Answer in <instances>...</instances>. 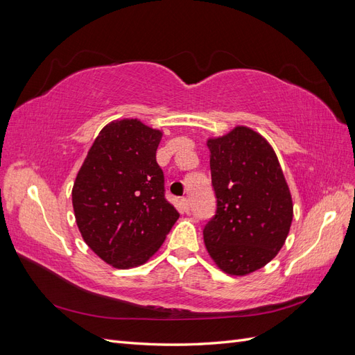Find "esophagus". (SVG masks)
<instances>
[{
  "label": "esophagus",
  "mask_w": 355,
  "mask_h": 355,
  "mask_svg": "<svg viewBox=\"0 0 355 355\" xmlns=\"http://www.w3.org/2000/svg\"><path fill=\"white\" fill-rule=\"evenodd\" d=\"M180 206H182V210H184L185 213H189L191 210V202L188 198H182L180 200Z\"/></svg>",
  "instance_id": "obj_1"
}]
</instances>
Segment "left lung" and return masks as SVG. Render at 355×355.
Listing matches in <instances>:
<instances>
[{
  "label": "left lung",
  "mask_w": 355,
  "mask_h": 355,
  "mask_svg": "<svg viewBox=\"0 0 355 355\" xmlns=\"http://www.w3.org/2000/svg\"><path fill=\"white\" fill-rule=\"evenodd\" d=\"M218 210L202 231L220 271L243 277L282 250L293 220V201L270 142L253 128L234 127L209 137Z\"/></svg>",
  "instance_id": "obj_1"
}]
</instances>
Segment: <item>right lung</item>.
Instances as JSON below:
<instances>
[{
    "label": "right lung",
    "instance_id": "obj_1",
    "mask_svg": "<svg viewBox=\"0 0 355 355\" xmlns=\"http://www.w3.org/2000/svg\"><path fill=\"white\" fill-rule=\"evenodd\" d=\"M163 130L137 118L106 124L94 139L72 187L81 237L103 262L128 270L158 252L178 210L164 198L155 159Z\"/></svg>",
    "mask_w": 355,
    "mask_h": 355
}]
</instances>
